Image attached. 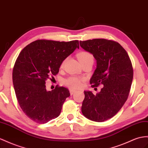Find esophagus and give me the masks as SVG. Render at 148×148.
Masks as SVG:
<instances>
[{
  "label": "esophagus",
  "mask_w": 148,
  "mask_h": 148,
  "mask_svg": "<svg viewBox=\"0 0 148 148\" xmlns=\"http://www.w3.org/2000/svg\"><path fill=\"white\" fill-rule=\"evenodd\" d=\"M69 91H70V94H71V95H73V94L74 92H76V90H74V89H70Z\"/></svg>",
  "instance_id": "34e87169"
}]
</instances>
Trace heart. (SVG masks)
I'll return each mask as SVG.
<instances>
[{"label": "heart", "instance_id": "1", "mask_svg": "<svg viewBox=\"0 0 148 148\" xmlns=\"http://www.w3.org/2000/svg\"><path fill=\"white\" fill-rule=\"evenodd\" d=\"M77 56L81 63L88 61V60H93L92 56L87 51H81L79 52ZM64 62H65V60H63L60 67H62L64 66ZM82 81L83 79L81 78L77 77H69L64 81V84L71 88L79 89L82 86Z\"/></svg>", "mask_w": 148, "mask_h": 148}]
</instances>
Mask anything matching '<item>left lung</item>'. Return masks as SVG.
Here are the masks:
<instances>
[{"label":"left lung","instance_id":"obj_1","mask_svg":"<svg viewBox=\"0 0 148 148\" xmlns=\"http://www.w3.org/2000/svg\"><path fill=\"white\" fill-rule=\"evenodd\" d=\"M79 42L96 60V69L90 79L91 86H103L96 95L84 91L81 111L88 119L103 122L115 116L127 99L133 79L131 61L126 50L116 41L94 39Z\"/></svg>","mask_w":148,"mask_h":148}]
</instances>
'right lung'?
Wrapping results in <instances>:
<instances>
[{
    "label": "right lung",
    "mask_w": 148,
    "mask_h": 148,
    "mask_svg": "<svg viewBox=\"0 0 148 148\" xmlns=\"http://www.w3.org/2000/svg\"><path fill=\"white\" fill-rule=\"evenodd\" d=\"M76 48L77 40L59 42L37 40L25 47L15 62L12 81L17 99L30 119L44 124L58 117L67 97L68 89L56 86L48 91L45 81L59 73L61 63Z\"/></svg>",
    "instance_id": "add662e5"
}]
</instances>
